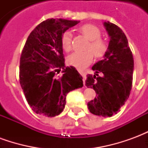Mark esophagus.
I'll use <instances>...</instances> for the list:
<instances>
[{
  "instance_id": "1",
  "label": "esophagus",
  "mask_w": 148,
  "mask_h": 148,
  "mask_svg": "<svg viewBox=\"0 0 148 148\" xmlns=\"http://www.w3.org/2000/svg\"><path fill=\"white\" fill-rule=\"evenodd\" d=\"M79 73H80L81 75L82 76V78H83V83L84 85H85V81H86V74L85 72H82V71H80Z\"/></svg>"
}]
</instances>
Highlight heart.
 Here are the masks:
<instances>
[{
  "mask_svg": "<svg viewBox=\"0 0 148 148\" xmlns=\"http://www.w3.org/2000/svg\"><path fill=\"white\" fill-rule=\"evenodd\" d=\"M78 32L87 39V51L83 52H74L68 56L67 63L77 69L82 70L92 62L94 56L97 58H102L108 50V44L104 39H101V32L98 27L92 24H86L78 27ZM72 36L71 32H66L61 37L62 48L66 52H70L72 49Z\"/></svg>",
  "mask_w": 148,
  "mask_h": 148,
  "instance_id": "obj_1",
  "label": "heart"
}]
</instances>
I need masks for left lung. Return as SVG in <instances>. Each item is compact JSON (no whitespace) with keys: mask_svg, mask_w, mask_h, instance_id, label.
<instances>
[{"mask_svg":"<svg viewBox=\"0 0 148 148\" xmlns=\"http://www.w3.org/2000/svg\"><path fill=\"white\" fill-rule=\"evenodd\" d=\"M104 24L110 41L105 58L92 67L96 74L87 75L86 86L96 92V97L87 106L93 114L112 116L120 111L130 95L134 60L123 31L109 22ZM99 73L103 76H99Z\"/></svg>","mask_w":148,"mask_h":148,"instance_id":"left-lung-1","label":"left lung"}]
</instances>
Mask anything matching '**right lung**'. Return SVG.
<instances>
[{
	"label": "right lung",
	"mask_w": 148,
	"mask_h": 148,
	"mask_svg": "<svg viewBox=\"0 0 148 148\" xmlns=\"http://www.w3.org/2000/svg\"><path fill=\"white\" fill-rule=\"evenodd\" d=\"M78 23L47 19L27 37L20 60V83L28 105L37 114L58 116L65 108L66 94L83 86L77 70L65 66L61 46L62 34ZM60 69H64V74L57 76Z\"/></svg>",
	"instance_id": "obj_1"
}]
</instances>
